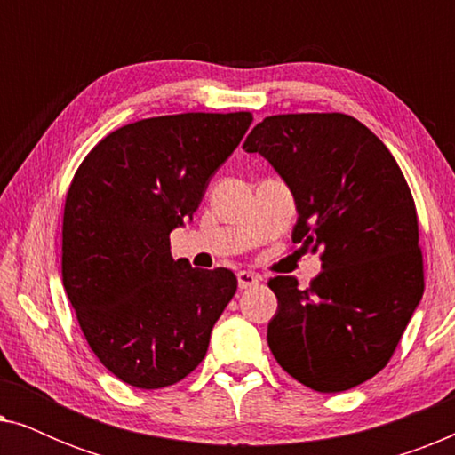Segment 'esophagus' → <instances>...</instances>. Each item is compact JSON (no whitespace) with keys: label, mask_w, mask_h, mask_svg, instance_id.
I'll list each match as a JSON object with an SVG mask.
<instances>
[{"label":"esophagus","mask_w":455,"mask_h":455,"mask_svg":"<svg viewBox=\"0 0 455 455\" xmlns=\"http://www.w3.org/2000/svg\"><path fill=\"white\" fill-rule=\"evenodd\" d=\"M260 277L257 273L252 271H238V285L240 290H248V288H254V285H259Z\"/></svg>","instance_id":"34e87169"}]
</instances>
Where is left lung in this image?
<instances>
[{
  "label": "left lung",
  "mask_w": 455,
  "mask_h": 455,
  "mask_svg": "<svg viewBox=\"0 0 455 455\" xmlns=\"http://www.w3.org/2000/svg\"><path fill=\"white\" fill-rule=\"evenodd\" d=\"M246 153L269 161L296 201L294 244L316 252L310 288L273 277V356L296 381L338 394L389 363L425 291L419 217L389 148L346 114L269 116Z\"/></svg>",
  "instance_id": "1"
}]
</instances>
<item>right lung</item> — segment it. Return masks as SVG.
<instances>
[{
  "instance_id": "obj_1",
  "label": "right lung",
  "mask_w": 455,
  "mask_h": 455,
  "mask_svg": "<svg viewBox=\"0 0 455 455\" xmlns=\"http://www.w3.org/2000/svg\"><path fill=\"white\" fill-rule=\"evenodd\" d=\"M252 114H178L117 128L86 155L66 195L61 277L91 350L139 389L201 364L232 300L229 269L173 260L172 229L192 220Z\"/></svg>"
}]
</instances>
